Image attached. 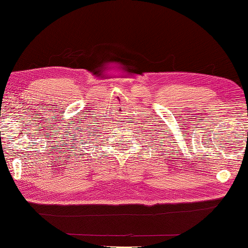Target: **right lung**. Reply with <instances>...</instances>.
<instances>
[{
	"label": "right lung",
	"instance_id": "right-lung-1",
	"mask_svg": "<svg viewBox=\"0 0 248 248\" xmlns=\"http://www.w3.org/2000/svg\"><path fill=\"white\" fill-rule=\"evenodd\" d=\"M75 140H77V139H75ZM81 141H84V140H80V142H79V143H81Z\"/></svg>",
	"mask_w": 248,
	"mask_h": 248
}]
</instances>
